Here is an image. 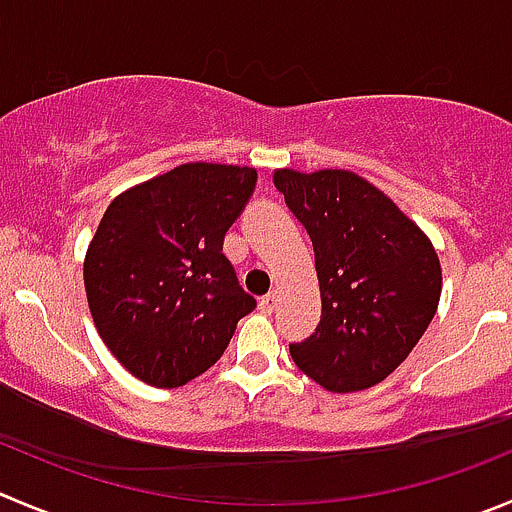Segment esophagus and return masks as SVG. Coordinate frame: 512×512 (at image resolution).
<instances>
[{
  "label": "esophagus",
  "instance_id": "esophagus-1",
  "mask_svg": "<svg viewBox=\"0 0 512 512\" xmlns=\"http://www.w3.org/2000/svg\"><path fill=\"white\" fill-rule=\"evenodd\" d=\"M276 301H279V294H276V291H271V294L261 296V299H259V309H261V314H274Z\"/></svg>",
  "mask_w": 512,
  "mask_h": 512
}]
</instances>
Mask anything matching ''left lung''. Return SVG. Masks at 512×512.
Here are the masks:
<instances>
[{"instance_id": "obj_1", "label": "left lung", "mask_w": 512, "mask_h": 512, "mask_svg": "<svg viewBox=\"0 0 512 512\" xmlns=\"http://www.w3.org/2000/svg\"><path fill=\"white\" fill-rule=\"evenodd\" d=\"M276 191L306 228L321 291L316 332L289 352L326 392H359L410 357L440 304L430 238L352 170H274Z\"/></svg>"}]
</instances>
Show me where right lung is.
<instances>
[{
    "label": "right lung",
    "mask_w": 512,
    "mask_h": 512,
    "mask_svg": "<svg viewBox=\"0 0 512 512\" xmlns=\"http://www.w3.org/2000/svg\"><path fill=\"white\" fill-rule=\"evenodd\" d=\"M253 186L248 165L186 163L107 206L82 266L87 304L105 347L140 382L196 379L256 306L223 256Z\"/></svg>",
    "instance_id": "add662e5"
}]
</instances>
